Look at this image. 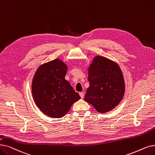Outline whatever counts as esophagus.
I'll list each match as a JSON object with an SVG mask.
<instances>
[{"label": "esophagus", "instance_id": "obj_1", "mask_svg": "<svg viewBox=\"0 0 155 155\" xmlns=\"http://www.w3.org/2000/svg\"><path fill=\"white\" fill-rule=\"evenodd\" d=\"M79 94H80V96L81 97L82 99H83L84 97V92H80Z\"/></svg>", "mask_w": 155, "mask_h": 155}]
</instances>
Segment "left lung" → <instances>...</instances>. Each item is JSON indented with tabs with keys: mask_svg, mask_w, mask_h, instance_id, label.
Instances as JSON below:
<instances>
[{
	"mask_svg": "<svg viewBox=\"0 0 155 155\" xmlns=\"http://www.w3.org/2000/svg\"><path fill=\"white\" fill-rule=\"evenodd\" d=\"M89 87L84 100L99 113L108 112L118 105L125 94V81L118 64L103 56L94 57L88 68Z\"/></svg>",
	"mask_w": 155,
	"mask_h": 155,
	"instance_id": "8db88e82",
	"label": "left lung"
}]
</instances>
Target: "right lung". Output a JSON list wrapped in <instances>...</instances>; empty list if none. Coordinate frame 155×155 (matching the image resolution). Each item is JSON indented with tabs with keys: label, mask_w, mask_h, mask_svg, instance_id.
I'll use <instances>...</instances> for the list:
<instances>
[{
	"label": "right lung",
	"mask_w": 155,
	"mask_h": 155,
	"mask_svg": "<svg viewBox=\"0 0 155 155\" xmlns=\"http://www.w3.org/2000/svg\"><path fill=\"white\" fill-rule=\"evenodd\" d=\"M68 66L59 59L44 63L37 68L31 84L35 103L45 115L61 118L80 99L65 80Z\"/></svg>",
	"instance_id": "1"
}]
</instances>
